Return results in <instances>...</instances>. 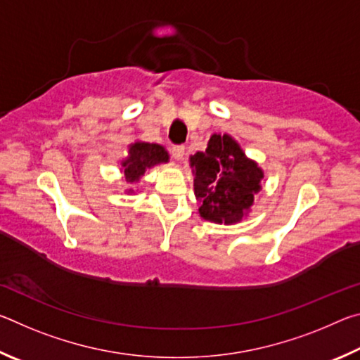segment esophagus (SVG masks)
Here are the masks:
<instances>
[{
	"instance_id": "esophagus-1",
	"label": "esophagus",
	"mask_w": 360,
	"mask_h": 360,
	"mask_svg": "<svg viewBox=\"0 0 360 360\" xmlns=\"http://www.w3.org/2000/svg\"><path fill=\"white\" fill-rule=\"evenodd\" d=\"M172 155L174 157V160L182 162L186 155V148L184 146H174V148H172Z\"/></svg>"
}]
</instances>
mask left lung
<instances>
[{
	"instance_id": "left-lung-1",
	"label": "left lung",
	"mask_w": 360,
	"mask_h": 360,
	"mask_svg": "<svg viewBox=\"0 0 360 360\" xmlns=\"http://www.w3.org/2000/svg\"><path fill=\"white\" fill-rule=\"evenodd\" d=\"M195 198L205 221L231 225L246 217L254 195L262 191L264 169L249 158L236 139L214 133L208 148L188 158Z\"/></svg>"
}]
</instances>
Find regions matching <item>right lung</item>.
Here are the masks:
<instances>
[{
	"mask_svg": "<svg viewBox=\"0 0 360 360\" xmlns=\"http://www.w3.org/2000/svg\"><path fill=\"white\" fill-rule=\"evenodd\" d=\"M168 150L160 144L135 141L129 144V154L120 160V173L124 174L127 184H136L141 181L148 169L154 168L160 163H168ZM130 187L125 188V193H133Z\"/></svg>",
	"mask_w": 360,
	"mask_h": 360,
	"instance_id": "add662e5",
	"label": "right lung"
}]
</instances>
